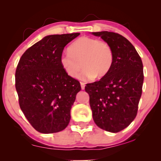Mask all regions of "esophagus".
<instances>
[{"instance_id": "esophagus-1", "label": "esophagus", "mask_w": 161, "mask_h": 161, "mask_svg": "<svg viewBox=\"0 0 161 161\" xmlns=\"http://www.w3.org/2000/svg\"><path fill=\"white\" fill-rule=\"evenodd\" d=\"M80 86H81V89L83 90L85 89V83L83 82H80Z\"/></svg>"}]
</instances>
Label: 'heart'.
I'll return each mask as SVG.
<instances>
[{
	"instance_id": "heart-1",
	"label": "heart",
	"mask_w": 161,
	"mask_h": 161,
	"mask_svg": "<svg viewBox=\"0 0 161 161\" xmlns=\"http://www.w3.org/2000/svg\"><path fill=\"white\" fill-rule=\"evenodd\" d=\"M60 57V64L67 75L72 78L78 77L82 65L84 69L80 78L83 80L100 79L108 73L113 63V51L104 41L88 36L76 39Z\"/></svg>"
}]
</instances>
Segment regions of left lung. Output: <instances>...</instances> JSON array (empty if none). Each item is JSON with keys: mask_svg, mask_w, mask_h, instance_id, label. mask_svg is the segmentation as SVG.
I'll return each instance as SVG.
<instances>
[{"mask_svg": "<svg viewBox=\"0 0 161 161\" xmlns=\"http://www.w3.org/2000/svg\"><path fill=\"white\" fill-rule=\"evenodd\" d=\"M111 46L113 63L100 80L85 87L95 124L111 133H118L136 118L144 82L143 64L134 46L114 32H92Z\"/></svg>", "mask_w": 161, "mask_h": 161, "instance_id": "8db88e82", "label": "left lung"}]
</instances>
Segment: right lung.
Returning a JSON list of instances; mask_svg holds the SVG:
<instances>
[{"mask_svg": "<svg viewBox=\"0 0 161 161\" xmlns=\"http://www.w3.org/2000/svg\"><path fill=\"white\" fill-rule=\"evenodd\" d=\"M79 35H48L19 59L15 72L19 106L39 133H58L69 125L70 110L81 87L64 71L60 57L65 46Z\"/></svg>", "mask_w": 161, "mask_h": 161, "instance_id": "right-lung-1", "label": "right lung"}]
</instances>
